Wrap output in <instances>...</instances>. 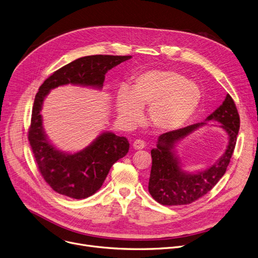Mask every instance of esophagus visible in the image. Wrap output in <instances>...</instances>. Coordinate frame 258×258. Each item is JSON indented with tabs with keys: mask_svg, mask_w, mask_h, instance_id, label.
<instances>
[{
	"mask_svg": "<svg viewBox=\"0 0 258 258\" xmlns=\"http://www.w3.org/2000/svg\"><path fill=\"white\" fill-rule=\"evenodd\" d=\"M145 146H146V143L143 140H136L133 143V148L135 150H142L145 148Z\"/></svg>",
	"mask_w": 258,
	"mask_h": 258,
	"instance_id": "esophagus-1",
	"label": "esophagus"
}]
</instances>
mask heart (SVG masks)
I'll use <instances>...</instances> for the list:
<instances>
[{
    "mask_svg": "<svg viewBox=\"0 0 258 258\" xmlns=\"http://www.w3.org/2000/svg\"><path fill=\"white\" fill-rule=\"evenodd\" d=\"M200 89L175 71L151 70L136 76L130 89L120 87L116 94V110L127 125L140 122L142 109L149 106L150 124L160 131H170L185 123L200 102Z\"/></svg>",
    "mask_w": 258,
    "mask_h": 258,
    "instance_id": "1",
    "label": "heart"
}]
</instances>
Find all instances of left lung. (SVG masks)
Listing matches in <instances>:
<instances>
[{
    "mask_svg": "<svg viewBox=\"0 0 258 258\" xmlns=\"http://www.w3.org/2000/svg\"><path fill=\"white\" fill-rule=\"evenodd\" d=\"M207 120H217L228 135V146L223 156L203 172L189 174L181 169L175 154L178 142L185 139L208 122L194 124L161 134L156 148L151 150L152 168L149 179V192L162 205H186L198 200L213 188L225 174L235 148L239 130V115L230 95L211 113Z\"/></svg>",
    "mask_w": 258,
    "mask_h": 258,
    "instance_id": "1",
    "label": "left lung"
}]
</instances>
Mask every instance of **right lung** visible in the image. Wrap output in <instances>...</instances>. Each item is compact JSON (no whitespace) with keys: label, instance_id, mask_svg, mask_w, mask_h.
Instances as JSON below:
<instances>
[{"label":"right lung","instance_id":"1","mask_svg":"<svg viewBox=\"0 0 258 258\" xmlns=\"http://www.w3.org/2000/svg\"><path fill=\"white\" fill-rule=\"evenodd\" d=\"M131 56L92 55L74 60L54 72L40 85L32 108L28 139L37 168L53 190L73 199H85L102 186L112 164L129 151L124 136L104 132L78 153L68 154L57 150L47 139L42 127L41 107L50 90L66 84L102 88L105 74Z\"/></svg>","mask_w":258,"mask_h":258}]
</instances>
